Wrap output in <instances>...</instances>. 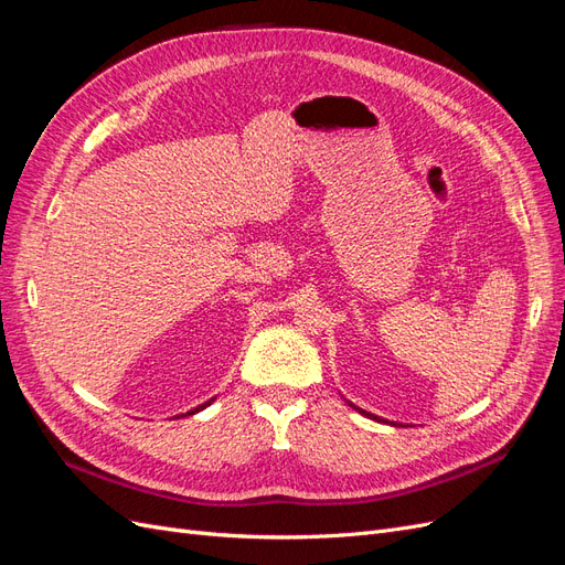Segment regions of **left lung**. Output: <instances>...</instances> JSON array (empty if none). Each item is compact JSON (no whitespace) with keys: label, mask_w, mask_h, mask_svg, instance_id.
I'll return each instance as SVG.
<instances>
[{"label":"left lung","mask_w":565,"mask_h":565,"mask_svg":"<svg viewBox=\"0 0 565 565\" xmlns=\"http://www.w3.org/2000/svg\"><path fill=\"white\" fill-rule=\"evenodd\" d=\"M355 407V405H353ZM358 409V413H361V415H365V417H372V419H380V417H374V415H370V413H365V409H361V407H355ZM382 422V419H380Z\"/></svg>","instance_id":"8db88e82"}]
</instances>
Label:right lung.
Wrapping results in <instances>:
<instances>
[{
  "mask_svg": "<svg viewBox=\"0 0 565 565\" xmlns=\"http://www.w3.org/2000/svg\"><path fill=\"white\" fill-rule=\"evenodd\" d=\"M214 401V398H212ZM212 401H207V403H202V405H198L195 409H191V413H188V415H195V413H200V409H204V407H207V405H212Z\"/></svg>",
  "mask_w": 565,
  "mask_h": 565,
  "instance_id": "add662e5",
  "label": "right lung"
}]
</instances>
